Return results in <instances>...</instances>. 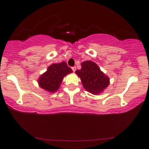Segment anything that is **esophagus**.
<instances>
[{"label": "esophagus", "mask_w": 149, "mask_h": 149, "mask_svg": "<svg viewBox=\"0 0 149 149\" xmlns=\"http://www.w3.org/2000/svg\"><path fill=\"white\" fill-rule=\"evenodd\" d=\"M76 67H75V66H74V67H72V71H73V72H75V71H76Z\"/></svg>", "instance_id": "34e87169"}]
</instances>
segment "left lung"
<instances>
[{
    "mask_svg": "<svg viewBox=\"0 0 149 149\" xmlns=\"http://www.w3.org/2000/svg\"><path fill=\"white\" fill-rule=\"evenodd\" d=\"M75 73L81 79L83 87L93 95L100 94L110 84L109 77L92 61L81 63V70H77Z\"/></svg>",
    "mask_w": 149,
    "mask_h": 149,
    "instance_id": "obj_1",
    "label": "left lung"
}]
</instances>
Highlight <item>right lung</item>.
<instances>
[{"mask_svg":"<svg viewBox=\"0 0 149 149\" xmlns=\"http://www.w3.org/2000/svg\"><path fill=\"white\" fill-rule=\"evenodd\" d=\"M72 70L65 62L53 64L48 67L45 72L38 79L40 88L49 93H55L60 88L63 79L66 75L72 73Z\"/></svg>","mask_w":149,"mask_h":149,"instance_id":"add662e5","label":"right lung"}]
</instances>
